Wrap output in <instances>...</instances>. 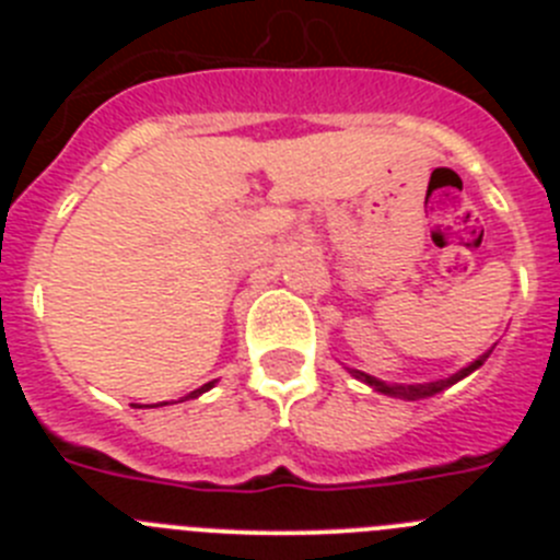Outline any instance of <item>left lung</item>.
<instances>
[{
	"label": "left lung",
	"mask_w": 560,
	"mask_h": 560,
	"mask_svg": "<svg viewBox=\"0 0 560 560\" xmlns=\"http://www.w3.org/2000/svg\"><path fill=\"white\" fill-rule=\"evenodd\" d=\"M488 355H491V350H488V353L479 355L477 361H471V364H468V368L459 370V373L448 375V378L429 381V384H384V381L373 378V375H368V373H361V370H350V373H353L359 381H364L368 387H373L375 393L393 395V398H404V400H418V398H429V395L443 393V389H446V387H452V384H457L459 378H465V375H471L474 370L482 368L485 359H488Z\"/></svg>",
	"instance_id": "1"
}]
</instances>
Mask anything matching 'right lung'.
Wrapping results in <instances>:
<instances>
[{
  "label": "right lung",
  "instance_id": "add662e5",
  "mask_svg": "<svg viewBox=\"0 0 560 560\" xmlns=\"http://www.w3.org/2000/svg\"><path fill=\"white\" fill-rule=\"evenodd\" d=\"M212 384H215V381H210V384H205V387H199V389H192V393L187 395V398H199V395H201V393H207V389H210Z\"/></svg>",
  "mask_w": 560,
  "mask_h": 560
}]
</instances>
